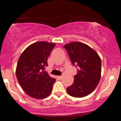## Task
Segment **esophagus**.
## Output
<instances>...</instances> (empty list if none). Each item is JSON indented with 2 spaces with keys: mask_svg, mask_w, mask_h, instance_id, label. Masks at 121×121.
Returning <instances> with one entry per match:
<instances>
[{
  "mask_svg": "<svg viewBox=\"0 0 121 121\" xmlns=\"http://www.w3.org/2000/svg\"><path fill=\"white\" fill-rule=\"evenodd\" d=\"M57 79H58V80H61L62 76H57Z\"/></svg>",
  "mask_w": 121,
  "mask_h": 121,
  "instance_id": "1",
  "label": "esophagus"
}]
</instances>
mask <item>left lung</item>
Returning <instances> with one entry per match:
<instances>
[{"instance_id": "1", "label": "left lung", "mask_w": 121, "mask_h": 121, "mask_svg": "<svg viewBox=\"0 0 121 121\" xmlns=\"http://www.w3.org/2000/svg\"><path fill=\"white\" fill-rule=\"evenodd\" d=\"M73 65L78 68L74 82L67 87L68 94L73 97L82 98L92 93L101 76V59L91 47L79 42L64 45Z\"/></svg>"}]
</instances>
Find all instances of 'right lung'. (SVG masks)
Instances as JSON below:
<instances>
[{"label": "right lung", "instance_id": "obj_1", "mask_svg": "<svg viewBox=\"0 0 121 121\" xmlns=\"http://www.w3.org/2000/svg\"><path fill=\"white\" fill-rule=\"evenodd\" d=\"M54 46L53 43L35 42L24 50L18 60L16 69L17 79L24 91L31 97L43 99L52 92L56 79L49 76L45 68Z\"/></svg>", "mask_w": 121, "mask_h": 121}]
</instances>
